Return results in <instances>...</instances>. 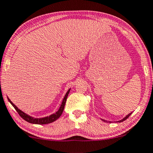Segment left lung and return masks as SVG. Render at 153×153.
Listing matches in <instances>:
<instances>
[{
    "label": "left lung",
    "instance_id": "obj_1",
    "mask_svg": "<svg viewBox=\"0 0 153 153\" xmlns=\"http://www.w3.org/2000/svg\"><path fill=\"white\" fill-rule=\"evenodd\" d=\"M131 114H132V112H131V113H130L129 114H128L127 116H126V117L123 118V119H121V120H120V121H117V122H122V121H125V120H126L127 119H128V118L130 117V115ZM102 121H104V122H109V123H111V121H107V120H104V119H102Z\"/></svg>",
    "mask_w": 153,
    "mask_h": 153
}]
</instances>
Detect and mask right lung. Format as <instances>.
<instances>
[{
    "label": "right lung",
    "mask_w": 153,
    "mask_h": 153,
    "mask_svg": "<svg viewBox=\"0 0 153 153\" xmlns=\"http://www.w3.org/2000/svg\"><path fill=\"white\" fill-rule=\"evenodd\" d=\"M70 90L71 89H69V90H68V92H66V94H65L59 109L58 110L55 114H53L50 115L49 117H46L43 118H34L32 117H30V116L27 114L24 113L22 111H21L20 109H19L18 108H17L16 106H15V104L10 101V100L8 97H7V100H8L10 103L12 104L13 107H14L15 110L17 111V113L19 114V115H20V117H22L23 119L25 120L26 121H27V122L31 123H35V124H47V123H50L53 122V121H55L56 120L59 119V118L61 116V114H62L63 109H64V107H65V102H66L68 95L69 92H70Z\"/></svg>",
    "instance_id": "right-lung-1"
}]
</instances>
